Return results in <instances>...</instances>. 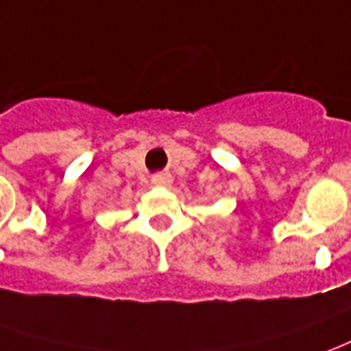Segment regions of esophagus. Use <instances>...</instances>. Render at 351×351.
<instances>
[{"mask_svg": "<svg viewBox=\"0 0 351 351\" xmlns=\"http://www.w3.org/2000/svg\"><path fill=\"white\" fill-rule=\"evenodd\" d=\"M168 181V176L166 173H156L154 176V183H166Z\"/></svg>", "mask_w": 351, "mask_h": 351, "instance_id": "esophagus-1", "label": "esophagus"}]
</instances>
